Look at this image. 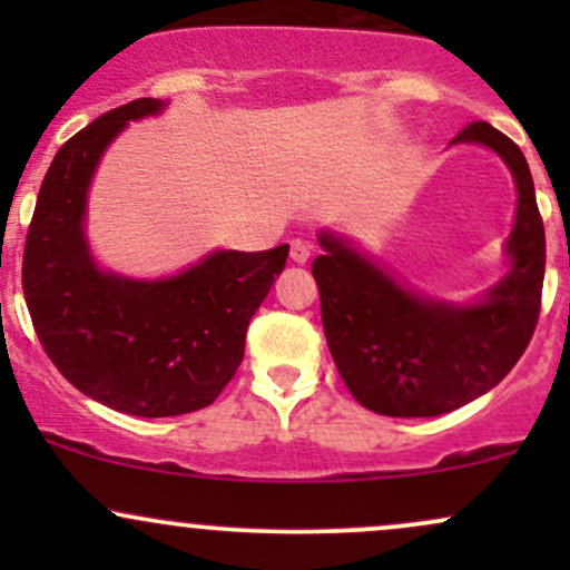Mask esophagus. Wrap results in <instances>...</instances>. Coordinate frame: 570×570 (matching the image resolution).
Segmentation results:
<instances>
[{
    "label": "esophagus",
    "mask_w": 570,
    "mask_h": 570,
    "mask_svg": "<svg viewBox=\"0 0 570 570\" xmlns=\"http://www.w3.org/2000/svg\"><path fill=\"white\" fill-rule=\"evenodd\" d=\"M289 257H292V263L305 265L307 259H311V244H305V240L294 238L292 244H289Z\"/></svg>",
    "instance_id": "34e87169"
}]
</instances>
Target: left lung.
<instances>
[{
  "mask_svg": "<svg viewBox=\"0 0 570 570\" xmlns=\"http://www.w3.org/2000/svg\"><path fill=\"white\" fill-rule=\"evenodd\" d=\"M450 144L493 149L517 185L512 267L485 297L466 305L423 297L348 238L318 233L324 254L311 271L326 343L353 399L377 415L434 417L488 394L520 362L539 322L547 240L525 155L482 120Z\"/></svg>",
  "mask_w": 570,
  "mask_h": 570,
  "instance_id": "8db88e82",
  "label": "left lung"
}]
</instances>
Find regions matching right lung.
I'll return each instance as SVG.
<instances>
[{
    "label": "right lung",
    "instance_id": "right-lung-1",
    "mask_svg": "<svg viewBox=\"0 0 570 570\" xmlns=\"http://www.w3.org/2000/svg\"><path fill=\"white\" fill-rule=\"evenodd\" d=\"M136 98L75 134L45 174L23 248V297L50 362L85 396L139 417L208 407L244 358L246 330L289 246L212 252L171 278L101 271L85 238L98 160L128 120L158 115Z\"/></svg>",
    "mask_w": 570,
    "mask_h": 570
}]
</instances>
